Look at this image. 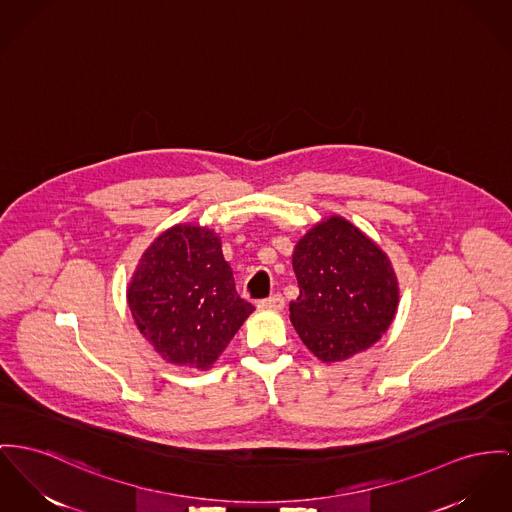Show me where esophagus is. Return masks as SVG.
<instances>
[{
	"label": "esophagus",
	"mask_w": 512,
	"mask_h": 512,
	"mask_svg": "<svg viewBox=\"0 0 512 512\" xmlns=\"http://www.w3.org/2000/svg\"><path fill=\"white\" fill-rule=\"evenodd\" d=\"M283 307H285V299L279 293H275V295L268 297V299H262L258 303V308H264V310H281Z\"/></svg>",
	"instance_id": "1"
}]
</instances>
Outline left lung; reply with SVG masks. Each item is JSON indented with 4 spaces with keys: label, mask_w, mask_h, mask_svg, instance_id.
Listing matches in <instances>:
<instances>
[{
    "label": "left lung",
    "mask_w": 512,
    "mask_h": 512,
    "mask_svg": "<svg viewBox=\"0 0 512 512\" xmlns=\"http://www.w3.org/2000/svg\"><path fill=\"white\" fill-rule=\"evenodd\" d=\"M293 270L291 322L320 361L369 349L392 324L398 281L390 260L349 221L330 217L310 229L295 246Z\"/></svg>",
    "instance_id": "8db88e82"
}]
</instances>
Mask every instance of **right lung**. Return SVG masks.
Instances as JSON below:
<instances>
[{
    "mask_svg": "<svg viewBox=\"0 0 512 512\" xmlns=\"http://www.w3.org/2000/svg\"><path fill=\"white\" fill-rule=\"evenodd\" d=\"M139 332L174 365L207 369L254 307L240 299L219 237L176 225L145 250L128 289Z\"/></svg>",
    "mask_w": 512,
    "mask_h": 512,
    "instance_id": "1",
    "label": "right lung"
}]
</instances>
